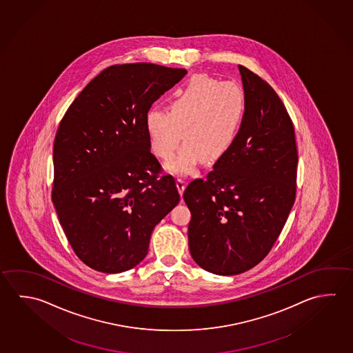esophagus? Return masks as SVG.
<instances>
[{"mask_svg":"<svg viewBox=\"0 0 353 353\" xmlns=\"http://www.w3.org/2000/svg\"><path fill=\"white\" fill-rule=\"evenodd\" d=\"M176 185H177V188H179V194H182L183 191H185V179H182V177H177V179H176Z\"/></svg>","mask_w":353,"mask_h":353,"instance_id":"1","label":"esophagus"}]
</instances>
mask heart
<instances>
[{"mask_svg": "<svg viewBox=\"0 0 353 353\" xmlns=\"http://www.w3.org/2000/svg\"><path fill=\"white\" fill-rule=\"evenodd\" d=\"M247 114V95L235 81H221L208 75L191 77L174 94L168 112L151 110L145 125L152 152L163 161L174 157L168 168L185 174L199 160L210 165L233 146Z\"/></svg>", "mask_w": 353, "mask_h": 353, "instance_id": "1", "label": "heart"}]
</instances>
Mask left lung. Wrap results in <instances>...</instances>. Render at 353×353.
<instances>
[{
  "label": "left lung",
  "mask_w": 353,
  "mask_h": 353,
  "mask_svg": "<svg viewBox=\"0 0 353 353\" xmlns=\"http://www.w3.org/2000/svg\"><path fill=\"white\" fill-rule=\"evenodd\" d=\"M247 114L233 146L185 187L188 245L207 272L238 275L265 258L296 197L297 149L289 112L264 79L239 65Z\"/></svg>",
  "instance_id": "left-lung-1"
}]
</instances>
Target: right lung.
I'll use <instances>...</instances> for the list:
<instances>
[{
	"label": "right lung",
	"instance_id": "right-lung-1",
	"mask_svg": "<svg viewBox=\"0 0 353 353\" xmlns=\"http://www.w3.org/2000/svg\"><path fill=\"white\" fill-rule=\"evenodd\" d=\"M185 69L115 64L70 104L53 146L52 201L75 255L97 272L132 269L156 224L179 202L150 151L146 115Z\"/></svg>",
	"mask_w": 353,
	"mask_h": 353
}]
</instances>
